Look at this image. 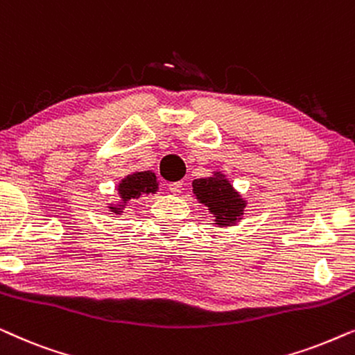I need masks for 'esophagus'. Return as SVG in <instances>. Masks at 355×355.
Returning <instances> with one entry per match:
<instances>
[{"mask_svg": "<svg viewBox=\"0 0 355 355\" xmlns=\"http://www.w3.org/2000/svg\"><path fill=\"white\" fill-rule=\"evenodd\" d=\"M182 186H184V182L182 181H178V182H169L168 184V189L169 191H171L173 193H179L182 191Z\"/></svg>", "mask_w": 355, "mask_h": 355, "instance_id": "1", "label": "esophagus"}]
</instances>
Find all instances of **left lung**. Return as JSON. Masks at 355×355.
<instances>
[{"label":"left lung","instance_id":"1","mask_svg":"<svg viewBox=\"0 0 355 355\" xmlns=\"http://www.w3.org/2000/svg\"><path fill=\"white\" fill-rule=\"evenodd\" d=\"M192 187L198 200L205 203L208 210L215 215L216 225H234L239 220L245 203L221 174L216 173L213 178L196 179Z\"/></svg>","mask_w":355,"mask_h":355}]
</instances>
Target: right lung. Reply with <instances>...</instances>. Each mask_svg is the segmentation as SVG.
<instances>
[{"label": "right lung", "instance_id": "right-lung-1", "mask_svg": "<svg viewBox=\"0 0 355 355\" xmlns=\"http://www.w3.org/2000/svg\"><path fill=\"white\" fill-rule=\"evenodd\" d=\"M157 186V176L153 173H135L119 184V196L123 198V203H125L130 198H139L142 193L155 192Z\"/></svg>", "mask_w": 355, "mask_h": 355}]
</instances>
